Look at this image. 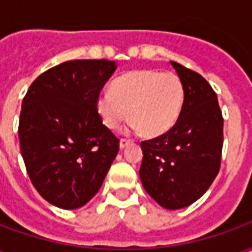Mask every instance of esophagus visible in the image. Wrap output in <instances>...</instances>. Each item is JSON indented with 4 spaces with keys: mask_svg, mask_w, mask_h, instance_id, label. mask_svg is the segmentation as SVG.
I'll use <instances>...</instances> for the list:
<instances>
[{
    "mask_svg": "<svg viewBox=\"0 0 252 252\" xmlns=\"http://www.w3.org/2000/svg\"><path fill=\"white\" fill-rule=\"evenodd\" d=\"M129 144H132V140H128V139H121L120 140V148L123 150V148H126V146H129Z\"/></svg>",
    "mask_w": 252,
    "mask_h": 252,
    "instance_id": "esophagus-1",
    "label": "esophagus"
}]
</instances>
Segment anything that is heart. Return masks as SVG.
<instances>
[{
	"label": "heart",
	"mask_w": 252,
	"mask_h": 252,
	"mask_svg": "<svg viewBox=\"0 0 252 252\" xmlns=\"http://www.w3.org/2000/svg\"><path fill=\"white\" fill-rule=\"evenodd\" d=\"M185 101L182 78L173 71L133 70L116 79L110 92L98 95L95 106L109 129L119 128L128 115L133 129L160 136L178 121Z\"/></svg>",
	"instance_id": "1"
}]
</instances>
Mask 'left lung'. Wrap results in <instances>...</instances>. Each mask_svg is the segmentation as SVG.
<instances>
[{
  "mask_svg": "<svg viewBox=\"0 0 252 252\" xmlns=\"http://www.w3.org/2000/svg\"><path fill=\"white\" fill-rule=\"evenodd\" d=\"M185 86V101L175 126L140 143V180L166 209L189 206L209 189L220 170L222 115L217 95L198 72L173 62Z\"/></svg>",
  "mask_w": 252,
  "mask_h": 252,
  "instance_id": "1",
  "label": "left lung"
}]
</instances>
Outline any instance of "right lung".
<instances>
[{"label": "right lung", "instance_id": "right-lung-1", "mask_svg": "<svg viewBox=\"0 0 252 252\" xmlns=\"http://www.w3.org/2000/svg\"><path fill=\"white\" fill-rule=\"evenodd\" d=\"M116 67L106 59L61 63L36 78L23 99L19 137L27 173L58 208L92 200L119 153V139L95 106Z\"/></svg>", "mask_w": 252, "mask_h": 252}]
</instances>
